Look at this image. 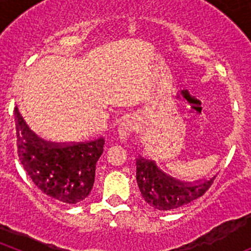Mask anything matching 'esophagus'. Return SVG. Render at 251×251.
Instances as JSON below:
<instances>
[{
	"instance_id": "1",
	"label": "esophagus",
	"mask_w": 251,
	"mask_h": 251,
	"mask_svg": "<svg viewBox=\"0 0 251 251\" xmlns=\"http://www.w3.org/2000/svg\"><path fill=\"white\" fill-rule=\"evenodd\" d=\"M128 132H129V129H128L127 127H124V126H122V127L119 128V134H121V136H127Z\"/></svg>"
}]
</instances>
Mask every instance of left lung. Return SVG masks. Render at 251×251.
Listing matches in <instances>:
<instances>
[{"label": "left lung", "mask_w": 251, "mask_h": 251, "mask_svg": "<svg viewBox=\"0 0 251 251\" xmlns=\"http://www.w3.org/2000/svg\"><path fill=\"white\" fill-rule=\"evenodd\" d=\"M136 165L137 183L142 196L148 205L161 211L178 208L201 197L211 187L217 176L216 174L210 179L197 182V185H183L157 170L152 162L137 158Z\"/></svg>", "instance_id": "left-lung-1"}]
</instances>
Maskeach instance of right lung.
<instances>
[{
  "label": "right lung",
  "mask_w": 251,
  "mask_h": 251,
  "mask_svg": "<svg viewBox=\"0 0 251 251\" xmlns=\"http://www.w3.org/2000/svg\"><path fill=\"white\" fill-rule=\"evenodd\" d=\"M15 121L17 154L36 187L63 203H77L86 199L94 185L95 167L104 151V138L52 143L39 138L27 127L17 106Z\"/></svg>",
  "instance_id": "obj_1"
}]
</instances>
